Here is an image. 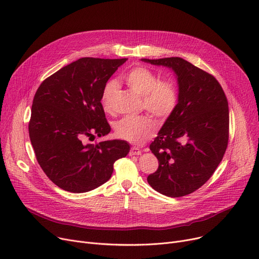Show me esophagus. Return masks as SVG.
Masks as SVG:
<instances>
[{"mask_svg":"<svg viewBox=\"0 0 259 259\" xmlns=\"http://www.w3.org/2000/svg\"><path fill=\"white\" fill-rule=\"evenodd\" d=\"M129 154L131 155V156H133V155H141L142 154V150H140L139 148H136V147H132L130 149Z\"/></svg>","mask_w":259,"mask_h":259,"instance_id":"obj_1","label":"esophagus"}]
</instances>
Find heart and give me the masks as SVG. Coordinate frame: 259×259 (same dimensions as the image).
Listing matches in <instances>:
<instances>
[{
    "label": "heart",
    "instance_id": "1",
    "mask_svg": "<svg viewBox=\"0 0 259 259\" xmlns=\"http://www.w3.org/2000/svg\"><path fill=\"white\" fill-rule=\"evenodd\" d=\"M129 88L143 96V107L158 119L164 120L177 108L179 93L171 79H159L156 72L150 67L140 65L124 75ZM117 92V83L108 81L101 94V104L106 111L112 108V101ZM156 122L151 115H127L114 124L115 134L124 141L141 144L156 131Z\"/></svg>",
    "mask_w": 259,
    "mask_h": 259
}]
</instances>
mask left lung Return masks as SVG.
Instances as JSON below:
<instances>
[{
  "mask_svg": "<svg viewBox=\"0 0 259 259\" xmlns=\"http://www.w3.org/2000/svg\"><path fill=\"white\" fill-rule=\"evenodd\" d=\"M171 68L179 102L150 150L158 168L148 183L158 193L179 198L197 191L223 159L229 139L228 101L218 80L180 57L142 59Z\"/></svg>",
  "mask_w": 259,
  "mask_h": 259,
  "instance_id": "8db88e82",
  "label": "left lung"
}]
</instances>
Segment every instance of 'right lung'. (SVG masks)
<instances>
[{"instance_id": "right-lung-1", "label": "right lung", "mask_w": 259, "mask_h": 259, "mask_svg": "<svg viewBox=\"0 0 259 259\" xmlns=\"http://www.w3.org/2000/svg\"><path fill=\"white\" fill-rule=\"evenodd\" d=\"M126 60L80 58L44 80L34 96L32 147L45 174L66 192L86 193L105 183L115 160L129 153L125 141L86 143L111 130L101 94Z\"/></svg>"}]
</instances>
